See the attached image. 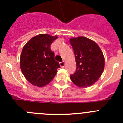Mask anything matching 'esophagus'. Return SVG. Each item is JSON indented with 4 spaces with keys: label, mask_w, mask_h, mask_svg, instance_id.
I'll use <instances>...</instances> for the list:
<instances>
[{
    "label": "esophagus",
    "mask_w": 123,
    "mask_h": 123,
    "mask_svg": "<svg viewBox=\"0 0 123 123\" xmlns=\"http://www.w3.org/2000/svg\"><path fill=\"white\" fill-rule=\"evenodd\" d=\"M59 64H60V66H61V67L63 68L64 66H65V62H64V61L61 62H60Z\"/></svg>",
    "instance_id": "1"
}]
</instances>
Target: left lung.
Masks as SVG:
<instances>
[{"mask_svg": "<svg viewBox=\"0 0 123 123\" xmlns=\"http://www.w3.org/2000/svg\"><path fill=\"white\" fill-rule=\"evenodd\" d=\"M69 43L77 64V70L70 76L71 81L80 88L92 86L104 70L105 59L101 48L94 41L84 36L71 37Z\"/></svg>", "mask_w": 123, "mask_h": 123, "instance_id": "left-lung-1", "label": "left lung"}]
</instances>
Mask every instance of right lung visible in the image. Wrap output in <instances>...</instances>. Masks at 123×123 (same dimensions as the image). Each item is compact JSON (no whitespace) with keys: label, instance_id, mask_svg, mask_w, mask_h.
Returning <instances> with one entry per match:
<instances>
[{"label":"right lung","instance_id":"right-lung-1","mask_svg":"<svg viewBox=\"0 0 123 123\" xmlns=\"http://www.w3.org/2000/svg\"><path fill=\"white\" fill-rule=\"evenodd\" d=\"M57 36L41 34L26 43L20 55V68L28 82L37 87H43L53 80L60 68L54 59L50 45Z\"/></svg>","mask_w":123,"mask_h":123}]
</instances>
